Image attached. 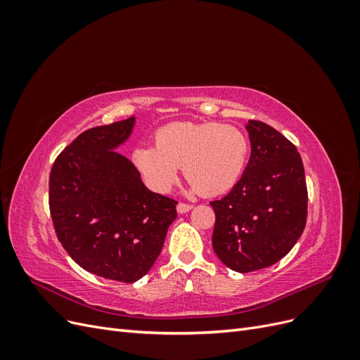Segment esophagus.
I'll return each instance as SVG.
<instances>
[{"label":"esophagus","mask_w":360,"mask_h":360,"mask_svg":"<svg viewBox=\"0 0 360 360\" xmlns=\"http://www.w3.org/2000/svg\"><path fill=\"white\" fill-rule=\"evenodd\" d=\"M191 209H192L191 204H184V202L177 204V212L179 213H188Z\"/></svg>","instance_id":"obj_1"}]
</instances>
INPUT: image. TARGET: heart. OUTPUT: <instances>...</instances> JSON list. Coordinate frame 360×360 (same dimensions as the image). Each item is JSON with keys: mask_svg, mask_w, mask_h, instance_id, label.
<instances>
[{"mask_svg": "<svg viewBox=\"0 0 360 360\" xmlns=\"http://www.w3.org/2000/svg\"><path fill=\"white\" fill-rule=\"evenodd\" d=\"M155 144L135 148L132 160L147 186L159 193L172 188L181 167L192 189L217 197L240 180L249 156L242 130L214 122L167 124L156 132Z\"/></svg>", "mask_w": 360, "mask_h": 360, "instance_id": "obj_1", "label": "heart"}]
</instances>
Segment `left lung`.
Masks as SVG:
<instances>
[{
	"label": "left lung",
	"mask_w": 360,
	"mask_h": 360,
	"mask_svg": "<svg viewBox=\"0 0 360 360\" xmlns=\"http://www.w3.org/2000/svg\"><path fill=\"white\" fill-rule=\"evenodd\" d=\"M250 158L242 179L222 200L212 243L222 263L238 274L284 258L307 225L308 191L297 148L271 126L249 120Z\"/></svg>",
	"instance_id": "left-lung-1"
}]
</instances>
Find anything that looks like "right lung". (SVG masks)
Listing matches in <instances>:
<instances>
[{"instance_id": "1", "label": "right lung", "mask_w": 360, "mask_h": 360, "mask_svg": "<svg viewBox=\"0 0 360 360\" xmlns=\"http://www.w3.org/2000/svg\"><path fill=\"white\" fill-rule=\"evenodd\" d=\"M134 126L130 117L85 130L49 176V210L63 248L90 274L126 284L155 264L177 217V201L148 191L134 163L115 151Z\"/></svg>"}]
</instances>
